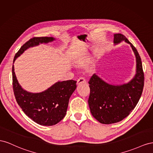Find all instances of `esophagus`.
Here are the masks:
<instances>
[{"mask_svg":"<svg viewBox=\"0 0 153 153\" xmlns=\"http://www.w3.org/2000/svg\"><path fill=\"white\" fill-rule=\"evenodd\" d=\"M86 81L85 79V78H84L83 77H81L77 81V84L79 85L81 83H86Z\"/></svg>","mask_w":153,"mask_h":153,"instance_id":"esophagus-1","label":"esophagus"}]
</instances>
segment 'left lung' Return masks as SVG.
Here are the masks:
<instances>
[{
	"mask_svg": "<svg viewBox=\"0 0 153 153\" xmlns=\"http://www.w3.org/2000/svg\"><path fill=\"white\" fill-rule=\"evenodd\" d=\"M122 41L130 44L136 57L134 77L128 83L112 85L94 74L88 82L90 94L88 102L91 113L100 123L104 124L116 123L128 117L138 102L144 85L142 61L136 48L123 34H114L115 45Z\"/></svg>",
	"mask_w": 153,
	"mask_h": 153,
	"instance_id": "left-lung-1",
	"label": "left lung"
}]
</instances>
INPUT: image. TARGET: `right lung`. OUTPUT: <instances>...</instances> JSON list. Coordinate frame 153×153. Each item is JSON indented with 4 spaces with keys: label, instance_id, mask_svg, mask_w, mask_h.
Masks as SVG:
<instances>
[{
    "label": "right lung",
    "instance_id": "obj_1",
    "mask_svg": "<svg viewBox=\"0 0 153 153\" xmlns=\"http://www.w3.org/2000/svg\"><path fill=\"white\" fill-rule=\"evenodd\" d=\"M52 37H34L21 47L16 52L13 63L28 48L54 40ZM13 89L16 101L25 115L34 122L42 126H53L62 120L66 115L69 99L76 88V81H58L40 93H30L19 85L12 67Z\"/></svg>",
    "mask_w": 153,
    "mask_h": 153
}]
</instances>
